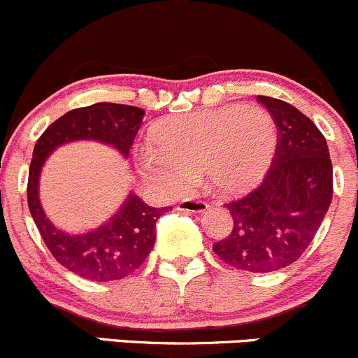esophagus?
<instances>
[{"label":"esophagus","mask_w":358,"mask_h":358,"mask_svg":"<svg viewBox=\"0 0 358 358\" xmlns=\"http://www.w3.org/2000/svg\"><path fill=\"white\" fill-rule=\"evenodd\" d=\"M209 209V204L204 201H183L178 204V210L183 213H206Z\"/></svg>","instance_id":"obj_1"}]
</instances>
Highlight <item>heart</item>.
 Instances as JSON below:
<instances>
[{
    "instance_id": "obj_1",
    "label": "heart",
    "mask_w": 358,
    "mask_h": 358,
    "mask_svg": "<svg viewBox=\"0 0 358 358\" xmlns=\"http://www.w3.org/2000/svg\"><path fill=\"white\" fill-rule=\"evenodd\" d=\"M156 148L137 150L141 175L166 194H183L206 173L223 195L261 182L278 145L274 120L259 106H227L173 116L154 129Z\"/></svg>"
}]
</instances>
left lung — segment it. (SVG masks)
<instances>
[{
	"mask_svg": "<svg viewBox=\"0 0 358 358\" xmlns=\"http://www.w3.org/2000/svg\"><path fill=\"white\" fill-rule=\"evenodd\" d=\"M257 101L278 129L276 152L261 185L224 204L233 229L213 250L235 269L273 273L293 264L314 240L333 199V166L310 118L281 99Z\"/></svg>",
	"mask_w": 358,
	"mask_h": 358,
	"instance_id": "obj_1",
	"label": "left lung"
}]
</instances>
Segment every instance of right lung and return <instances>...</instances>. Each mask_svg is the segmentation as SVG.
<instances>
[{
  "mask_svg": "<svg viewBox=\"0 0 358 358\" xmlns=\"http://www.w3.org/2000/svg\"><path fill=\"white\" fill-rule=\"evenodd\" d=\"M144 115L141 108L115 103L77 108L52 122L34 148L27 183V202L34 223L52 257L85 280L115 281L135 273L156 242V221L173 208H150L141 197L130 194L118 213L103 227L82 235L65 233L51 223L41 206V168L58 145L73 141L110 144L129 157Z\"/></svg>",
  "mask_w": 358,
  "mask_h": 358,
  "instance_id": "add662e5",
  "label": "right lung"
}]
</instances>
